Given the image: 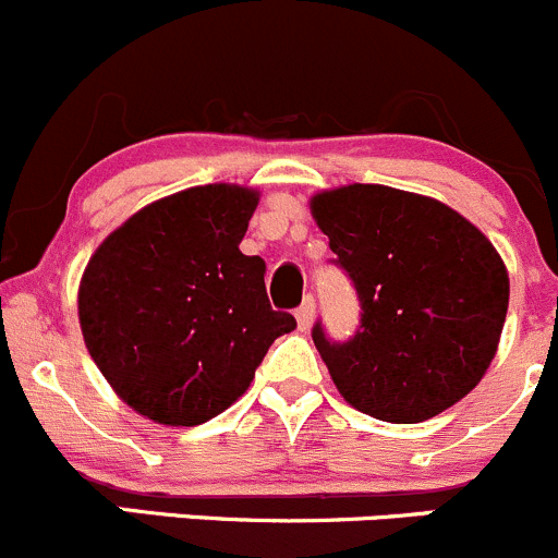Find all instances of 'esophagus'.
Segmentation results:
<instances>
[{
    "label": "esophagus",
    "instance_id": "esophagus-1",
    "mask_svg": "<svg viewBox=\"0 0 558 558\" xmlns=\"http://www.w3.org/2000/svg\"><path fill=\"white\" fill-rule=\"evenodd\" d=\"M295 319H298V328L301 330L312 328V323H314V298L312 295L303 298L301 306L295 308Z\"/></svg>",
    "mask_w": 558,
    "mask_h": 558
}]
</instances>
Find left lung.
I'll return each instance as SVG.
<instances>
[{
	"instance_id": "obj_1",
	"label": "left lung",
	"mask_w": 558,
	"mask_h": 558,
	"mask_svg": "<svg viewBox=\"0 0 558 558\" xmlns=\"http://www.w3.org/2000/svg\"><path fill=\"white\" fill-rule=\"evenodd\" d=\"M308 208L363 308L344 344L312 330L347 404L423 423L464 399L494 361L510 301L494 244L445 203L383 184L323 190Z\"/></svg>"
}]
</instances>
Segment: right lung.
<instances>
[{"instance_id":"add662e5","label":"right lung","mask_w":558,"mask_h":558,"mask_svg":"<svg viewBox=\"0 0 558 558\" xmlns=\"http://www.w3.org/2000/svg\"><path fill=\"white\" fill-rule=\"evenodd\" d=\"M260 192L190 186L132 214L78 284L86 350L126 407L201 426L241 399L295 317L274 312L266 263L239 250Z\"/></svg>"}]
</instances>
